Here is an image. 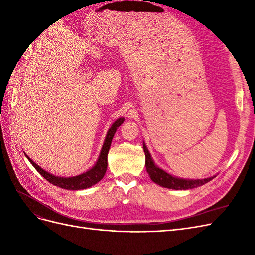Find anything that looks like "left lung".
<instances>
[{"label": "left lung", "mask_w": 255, "mask_h": 255, "mask_svg": "<svg viewBox=\"0 0 255 255\" xmlns=\"http://www.w3.org/2000/svg\"><path fill=\"white\" fill-rule=\"evenodd\" d=\"M143 151L145 155L146 172L149 173L151 180L154 183L160 185V186L166 187V188L176 189V190L179 189L185 190V189H191V188L202 186V185L210 182L213 179V177H208V179H203V180H183V179H179V177H174L170 174H168L166 171L161 170V169L158 168L157 166H155L144 143H143Z\"/></svg>", "instance_id": "left-lung-1"}]
</instances>
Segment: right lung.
I'll use <instances>...</instances> for the list:
<instances>
[{"label":"right lung","mask_w":255,"mask_h":255,"mask_svg":"<svg viewBox=\"0 0 255 255\" xmlns=\"http://www.w3.org/2000/svg\"><path fill=\"white\" fill-rule=\"evenodd\" d=\"M123 120H125V118H118L113 123V126L109 129V133L106 135L104 144L102 146L101 154H100L99 159L97 161V164L95 165V167H92L89 171L80 174L78 176H72V177L55 176L47 171H44L42 168H40L37 164H35L28 156L26 157L30 161V164L35 167L36 170L39 172L45 180L49 181L51 184L55 185V186H58L64 189H69V190L89 188L92 186V185L97 184L99 181H101L103 179L107 169V154H109V151L111 148L113 137L116 133V130H117V128L122 125Z\"/></svg>","instance_id":"obj_1"}]
</instances>
